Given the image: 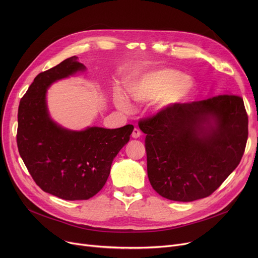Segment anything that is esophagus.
Returning a JSON list of instances; mask_svg holds the SVG:
<instances>
[{
    "label": "esophagus",
    "instance_id": "1",
    "mask_svg": "<svg viewBox=\"0 0 258 258\" xmlns=\"http://www.w3.org/2000/svg\"><path fill=\"white\" fill-rule=\"evenodd\" d=\"M140 136H141L140 130H139V128H134V131H133V133H132V137L135 138V139H137V138H139Z\"/></svg>",
    "mask_w": 258,
    "mask_h": 258
}]
</instances>
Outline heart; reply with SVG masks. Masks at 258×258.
I'll return each mask as SVG.
<instances>
[{
    "instance_id": "heart-1",
    "label": "heart",
    "mask_w": 258,
    "mask_h": 258,
    "mask_svg": "<svg viewBox=\"0 0 258 258\" xmlns=\"http://www.w3.org/2000/svg\"><path fill=\"white\" fill-rule=\"evenodd\" d=\"M125 87L135 101L147 103L158 100V110H164L189 99L195 91V81L181 71L162 68L128 78ZM114 103L121 112H133L132 103L119 91L114 94Z\"/></svg>"
}]
</instances>
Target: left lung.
I'll return each instance as SVG.
<instances>
[{
  "instance_id": "1",
  "label": "left lung",
  "mask_w": 258,
  "mask_h": 258,
  "mask_svg": "<svg viewBox=\"0 0 258 258\" xmlns=\"http://www.w3.org/2000/svg\"><path fill=\"white\" fill-rule=\"evenodd\" d=\"M139 127L146 134L151 185L178 202L215 191L239 164L248 139L243 100L227 93L167 107Z\"/></svg>"
}]
</instances>
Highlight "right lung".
Masks as SVG:
<instances>
[{
  "label": "right lung",
  "mask_w": 258,
  "mask_h": 258,
  "mask_svg": "<svg viewBox=\"0 0 258 258\" xmlns=\"http://www.w3.org/2000/svg\"><path fill=\"white\" fill-rule=\"evenodd\" d=\"M87 68L76 56L39 73L20 101L19 153L35 183L45 192L67 201L89 200L101 190L112 162L130 140L134 126L62 127L50 117L47 90L59 79Z\"/></svg>",
  "instance_id": "add662e5"
}]
</instances>
